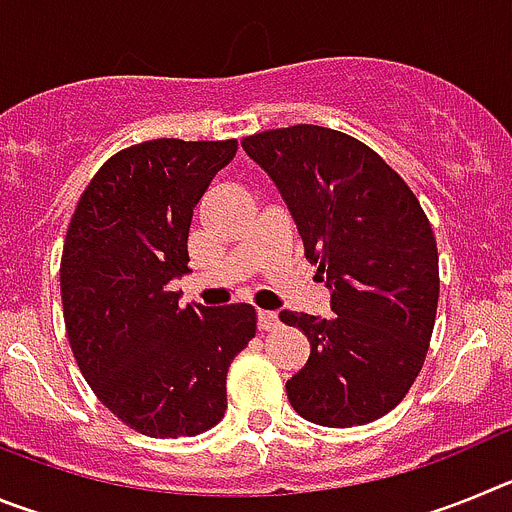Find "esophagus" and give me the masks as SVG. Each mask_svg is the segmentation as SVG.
I'll use <instances>...</instances> for the list:
<instances>
[{
	"instance_id": "34e87169",
	"label": "esophagus",
	"mask_w": 512,
	"mask_h": 512,
	"mask_svg": "<svg viewBox=\"0 0 512 512\" xmlns=\"http://www.w3.org/2000/svg\"><path fill=\"white\" fill-rule=\"evenodd\" d=\"M259 328L261 330H274L279 328V315L274 310H259Z\"/></svg>"
}]
</instances>
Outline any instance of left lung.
Returning <instances> with one entry per match:
<instances>
[{"instance_id":"obj_1","label":"left lung","mask_w":512,"mask_h":512,"mask_svg":"<svg viewBox=\"0 0 512 512\" xmlns=\"http://www.w3.org/2000/svg\"><path fill=\"white\" fill-rule=\"evenodd\" d=\"M243 151L277 184L336 312H279L310 341L307 364L287 379L289 402L328 428L372 423L408 395L431 343V223L400 174L346 133L292 125L248 135Z\"/></svg>"}]
</instances>
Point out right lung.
<instances>
[{"mask_svg": "<svg viewBox=\"0 0 512 512\" xmlns=\"http://www.w3.org/2000/svg\"><path fill=\"white\" fill-rule=\"evenodd\" d=\"M238 140L158 138L94 174L61 259L63 320L81 374L143 436H197L223 420L228 366L256 336V310L179 307L192 212Z\"/></svg>", "mask_w": 512, "mask_h": 512, "instance_id": "obj_1", "label": "right lung"}]
</instances>
